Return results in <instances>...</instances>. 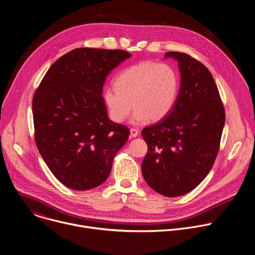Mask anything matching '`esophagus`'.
Segmentation results:
<instances>
[{"mask_svg":"<svg viewBox=\"0 0 255 255\" xmlns=\"http://www.w3.org/2000/svg\"><path fill=\"white\" fill-rule=\"evenodd\" d=\"M138 130L137 129H135V128H131L130 129V136L131 137H137L138 136Z\"/></svg>","mask_w":255,"mask_h":255,"instance_id":"34e87169","label":"esophagus"}]
</instances>
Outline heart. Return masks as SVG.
Instances as JSON below:
<instances>
[{
  "instance_id": "obj_1",
  "label": "heart",
  "mask_w": 255,
  "mask_h": 255,
  "mask_svg": "<svg viewBox=\"0 0 255 255\" xmlns=\"http://www.w3.org/2000/svg\"><path fill=\"white\" fill-rule=\"evenodd\" d=\"M114 84L115 88L103 91L109 117L122 123L133 107L131 122L139 125L169 115L177 102L180 80L177 70L168 63L142 61L121 70Z\"/></svg>"
}]
</instances>
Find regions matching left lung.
<instances>
[{
    "label": "left lung",
    "mask_w": 255,
    "mask_h": 255,
    "mask_svg": "<svg viewBox=\"0 0 255 255\" xmlns=\"http://www.w3.org/2000/svg\"><path fill=\"white\" fill-rule=\"evenodd\" d=\"M178 62L180 88L167 117L145 127L148 152L142 161L147 185L165 197H179L197 188L219 151L225 110L209 69L189 54L169 51Z\"/></svg>",
    "instance_id": "left-lung-1"
}]
</instances>
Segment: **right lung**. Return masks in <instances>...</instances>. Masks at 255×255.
<instances>
[{
	"instance_id": "obj_1",
	"label": "right lung",
	"mask_w": 255,
	"mask_h": 255,
	"mask_svg": "<svg viewBox=\"0 0 255 255\" xmlns=\"http://www.w3.org/2000/svg\"><path fill=\"white\" fill-rule=\"evenodd\" d=\"M131 57L124 50L76 48L47 70L32 101L35 142L53 175L76 191L108 178L129 129L108 117L106 78Z\"/></svg>"
}]
</instances>
